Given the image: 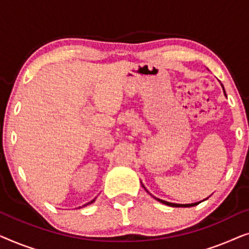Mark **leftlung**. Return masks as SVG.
I'll use <instances>...</instances> for the list:
<instances>
[{"label":"left lung","instance_id":"left-lung-1","mask_svg":"<svg viewBox=\"0 0 249 249\" xmlns=\"http://www.w3.org/2000/svg\"><path fill=\"white\" fill-rule=\"evenodd\" d=\"M222 88H223V90H224V87H223V85H222ZM224 94H226V91H224ZM144 187V186H142ZM145 188V187H144ZM146 192H147V190H146ZM155 199H158L159 202H161V203H163V204H165V205H169V206H172V207H190V206H195V205H197V204L198 203H193V204H175V203H170V202H165V200H162V199H159V198H156V197H154Z\"/></svg>","mask_w":249,"mask_h":249}]
</instances>
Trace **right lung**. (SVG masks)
Instances as JSON below:
<instances>
[{"instance_id": "add662e5", "label": "right lung", "mask_w": 249, "mask_h": 249, "mask_svg": "<svg viewBox=\"0 0 249 249\" xmlns=\"http://www.w3.org/2000/svg\"><path fill=\"white\" fill-rule=\"evenodd\" d=\"M95 202V198L93 199V200H90V202L89 203H87V204H85V205L84 206H86V205H89V204H91V203H94Z\"/></svg>"}]
</instances>
